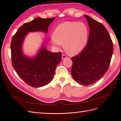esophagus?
Wrapping results in <instances>:
<instances>
[{
  "mask_svg": "<svg viewBox=\"0 0 121 121\" xmlns=\"http://www.w3.org/2000/svg\"><path fill=\"white\" fill-rule=\"evenodd\" d=\"M61 57H62V59H63V60H64V59H65V58H67L68 57H67L66 56H65V54H63V55H62V56H61Z\"/></svg>",
  "mask_w": 121,
  "mask_h": 121,
  "instance_id": "esophagus-1",
  "label": "esophagus"
}]
</instances>
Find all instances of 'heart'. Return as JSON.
Instances as JSON below:
<instances>
[{
  "instance_id": "b5f03b06",
  "label": "heart",
  "mask_w": 121,
  "mask_h": 121,
  "mask_svg": "<svg viewBox=\"0 0 121 121\" xmlns=\"http://www.w3.org/2000/svg\"><path fill=\"white\" fill-rule=\"evenodd\" d=\"M89 30L83 23L68 21L58 25L51 37L58 49L64 47L71 55H77L85 49L88 42Z\"/></svg>"
}]
</instances>
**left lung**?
<instances>
[{
	"label": "left lung",
	"mask_w": 121,
	"mask_h": 121,
	"mask_svg": "<svg viewBox=\"0 0 121 121\" xmlns=\"http://www.w3.org/2000/svg\"><path fill=\"white\" fill-rule=\"evenodd\" d=\"M90 28L86 48L72 57L71 74L76 81L85 86L101 78L108 71L113 53V44L104 26L84 15Z\"/></svg>",
	"instance_id": "left-lung-1"
}]
</instances>
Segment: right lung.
Here are the masks:
<instances>
[{
  "mask_svg": "<svg viewBox=\"0 0 121 121\" xmlns=\"http://www.w3.org/2000/svg\"><path fill=\"white\" fill-rule=\"evenodd\" d=\"M55 17H37L24 24L13 37L10 44L13 66L23 81L33 87H40L49 83L53 77L57 65L61 60V52H52L43 45L37 54L29 57L23 53L22 45L29 32L48 31Z\"/></svg>",
  "mask_w": 121,
  "mask_h": 121,
  "instance_id": "right-lung-1",
  "label": "right lung"
}]
</instances>
